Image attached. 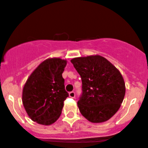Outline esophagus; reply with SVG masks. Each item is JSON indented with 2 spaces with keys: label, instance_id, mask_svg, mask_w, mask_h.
<instances>
[{
  "label": "esophagus",
  "instance_id": "esophagus-1",
  "mask_svg": "<svg viewBox=\"0 0 148 148\" xmlns=\"http://www.w3.org/2000/svg\"><path fill=\"white\" fill-rule=\"evenodd\" d=\"M69 95L70 97H72V98H74V97H75V92H70L69 93Z\"/></svg>",
  "mask_w": 148,
  "mask_h": 148
}]
</instances>
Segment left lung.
<instances>
[{"instance_id":"left-lung-1","label":"left lung","mask_w":148,"mask_h":148,"mask_svg":"<svg viewBox=\"0 0 148 148\" xmlns=\"http://www.w3.org/2000/svg\"><path fill=\"white\" fill-rule=\"evenodd\" d=\"M82 82V95L77 103L82 115L92 123L110 119L121 107L126 92L122 75L99 55L71 60Z\"/></svg>"}]
</instances>
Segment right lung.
I'll use <instances>...</instances> for the list:
<instances>
[{"mask_svg": "<svg viewBox=\"0 0 148 148\" xmlns=\"http://www.w3.org/2000/svg\"><path fill=\"white\" fill-rule=\"evenodd\" d=\"M67 61L50 58L42 61L27 79L22 91V103L33 121L51 125L61 116L69 96L62 74Z\"/></svg>", "mask_w": 148, "mask_h": 148, "instance_id": "add662e5", "label": "right lung"}]
</instances>
